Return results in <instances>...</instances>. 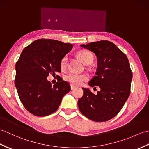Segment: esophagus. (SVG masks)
Here are the masks:
<instances>
[{"mask_svg":"<svg viewBox=\"0 0 149 149\" xmlns=\"http://www.w3.org/2000/svg\"><path fill=\"white\" fill-rule=\"evenodd\" d=\"M70 88H71V90H74V89H76V87H75V86H74V85H71Z\"/></svg>","mask_w":149,"mask_h":149,"instance_id":"34e87169","label":"esophagus"}]
</instances>
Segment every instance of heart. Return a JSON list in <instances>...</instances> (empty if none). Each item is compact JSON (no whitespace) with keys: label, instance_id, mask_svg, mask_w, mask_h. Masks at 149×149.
Listing matches in <instances>:
<instances>
[{"label":"heart","instance_id":"heart-1","mask_svg":"<svg viewBox=\"0 0 149 149\" xmlns=\"http://www.w3.org/2000/svg\"><path fill=\"white\" fill-rule=\"evenodd\" d=\"M78 57L81 59V61L86 65L91 63L94 60V57L91 53L88 51H81L77 53ZM68 65V57L65 56L61 59L60 62V66L61 70H65ZM65 80L71 83L75 86L81 85L84 81H87L88 77L84 74H78L75 73H69L65 76Z\"/></svg>","mask_w":149,"mask_h":149}]
</instances>
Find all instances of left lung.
<instances>
[{
	"label": "left lung",
	"mask_w": 149,
	"mask_h": 149,
	"mask_svg": "<svg viewBox=\"0 0 149 149\" xmlns=\"http://www.w3.org/2000/svg\"><path fill=\"white\" fill-rule=\"evenodd\" d=\"M81 46L95 53L98 60L96 75L89 81L91 87L98 86L97 95L82 88L78 100L81 112L93 121L104 122L112 119L122 109L128 98L133 74L126 55L113 43L100 40Z\"/></svg>",
	"instance_id": "1"
}]
</instances>
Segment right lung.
<instances>
[{
    "label": "right lung",
    "instance_id": "obj_1",
    "mask_svg": "<svg viewBox=\"0 0 149 149\" xmlns=\"http://www.w3.org/2000/svg\"><path fill=\"white\" fill-rule=\"evenodd\" d=\"M72 47L70 43L41 39L23 50L16 63L15 83L22 104L33 115L43 117L56 112L70 91L67 82L58 81L52 86L47 77L61 72V59Z\"/></svg>",
    "mask_w": 149,
    "mask_h": 149
}]
</instances>
